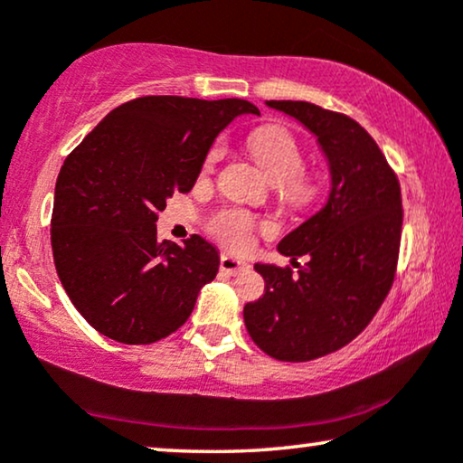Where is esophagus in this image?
Wrapping results in <instances>:
<instances>
[{
  "mask_svg": "<svg viewBox=\"0 0 463 463\" xmlns=\"http://www.w3.org/2000/svg\"><path fill=\"white\" fill-rule=\"evenodd\" d=\"M246 269H249V263L242 261V259H236L232 255H221V271H223L225 276L242 274Z\"/></svg>",
  "mask_w": 463,
  "mask_h": 463,
  "instance_id": "esophagus-1",
  "label": "esophagus"
}]
</instances>
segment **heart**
Segmentation results:
<instances>
[{"label": "heart", "instance_id": "b5f03b06", "mask_svg": "<svg viewBox=\"0 0 463 463\" xmlns=\"http://www.w3.org/2000/svg\"><path fill=\"white\" fill-rule=\"evenodd\" d=\"M250 154L269 181L278 183L280 198L290 208H306L320 195V181L312 173H303V151L297 138L282 126H263L249 138ZM225 156L223 145H214L206 157V170H213ZM259 223L249 213L227 208L214 214L211 230L230 249L242 250L250 244V236ZM268 227V225H261Z\"/></svg>", "mask_w": 463, "mask_h": 463}]
</instances>
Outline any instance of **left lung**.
Wrapping results in <instances>:
<instances>
[{"mask_svg": "<svg viewBox=\"0 0 463 463\" xmlns=\"http://www.w3.org/2000/svg\"><path fill=\"white\" fill-rule=\"evenodd\" d=\"M312 132L328 164L325 206L287 233L282 255L306 254L290 268L255 263L265 293L244 306L252 341L276 360L306 363L364 331L394 282L402 200L394 170L358 122L306 100H265Z\"/></svg>", "mask_w": 463, "mask_h": 463, "instance_id": "8db88e82", "label": "left lung"}]
</instances>
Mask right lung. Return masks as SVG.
I'll list each match as a JSON object with an SVG mask.
<instances>
[{"mask_svg":"<svg viewBox=\"0 0 463 463\" xmlns=\"http://www.w3.org/2000/svg\"><path fill=\"white\" fill-rule=\"evenodd\" d=\"M259 109L242 99L141 97L116 107L67 156L54 189L52 255L75 309L100 335L141 345L185 325L219 252L157 240V213L198 179L214 138Z\"/></svg>","mask_w":463,"mask_h":463,"instance_id":"add662e5","label":"right lung"}]
</instances>
